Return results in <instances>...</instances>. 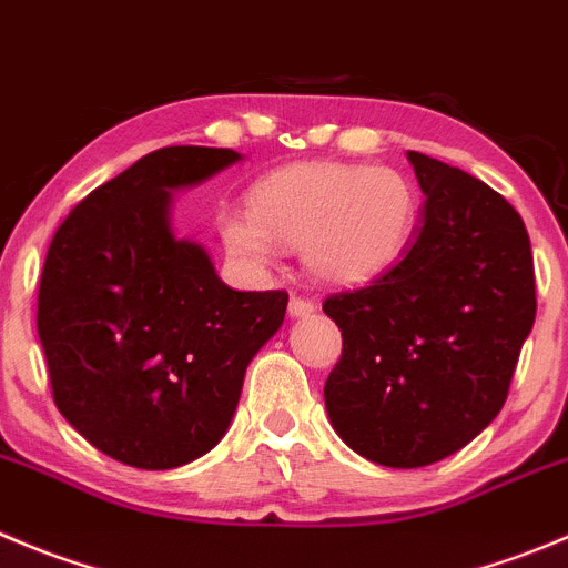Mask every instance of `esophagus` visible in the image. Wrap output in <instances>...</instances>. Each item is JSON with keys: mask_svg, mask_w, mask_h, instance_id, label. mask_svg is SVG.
Returning <instances> with one entry per match:
<instances>
[{"mask_svg": "<svg viewBox=\"0 0 568 568\" xmlns=\"http://www.w3.org/2000/svg\"><path fill=\"white\" fill-rule=\"evenodd\" d=\"M315 310L317 306L312 304L310 298H301V295H293V298H290V315L293 317H310L315 315Z\"/></svg>", "mask_w": 568, "mask_h": 568, "instance_id": "1", "label": "esophagus"}]
</instances>
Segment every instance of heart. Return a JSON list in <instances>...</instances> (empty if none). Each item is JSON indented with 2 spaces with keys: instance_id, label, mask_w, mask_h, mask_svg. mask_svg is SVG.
<instances>
[{
  "instance_id": "1",
  "label": "heart",
  "mask_w": 568,
  "mask_h": 568,
  "mask_svg": "<svg viewBox=\"0 0 568 568\" xmlns=\"http://www.w3.org/2000/svg\"><path fill=\"white\" fill-rule=\"evenodd\" d=\"M251 212L220 217L240 262L267 267L281 245H301L323 284L356 287L402 258L418 223V189L393 166L301 161L258 178Z\"/></svg>"
}]
</instances>
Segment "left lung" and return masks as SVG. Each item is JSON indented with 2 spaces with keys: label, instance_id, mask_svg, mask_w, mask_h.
<instances>
[{
  "label": "left lung",
  "instance_id": "1",
  "mask_svg": "<svg viewBox=\"0 0 568 568\" xmlns=\"http://www.w3.org/2000/svg\"><path fill=\"white\" fill-rule=\"evenodd\" d=\"M424 192L413 245L368 287L328 295L343 332L328 374L334 432L387 468L460 452L499 415L536 323L530 236L479 178L407 153Z\"/></svg>",
  "mask_w": 568,
  "mask_h": 568
}]
</instances>
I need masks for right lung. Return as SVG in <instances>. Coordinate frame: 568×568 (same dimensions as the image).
Listing matches in <instances>:
<instances>
[{"label": "right lung", "mask_w": 568, "mask_h": 568, "mask_svg": "<svg viewBox=\"0 0 568 568\" xmlns=\"http://www.w3.org/2000/svg\"><path fill=\"white\" fill-rule=\"evenodd\" d=\"M225 148H161L97 186L47 251L38 337L63 418L102 455L148 471L214 449L287 293H236L170 225L175 189L236 164Z\"/></svg>", "instance_id": "add662e5"}]
</instances>
